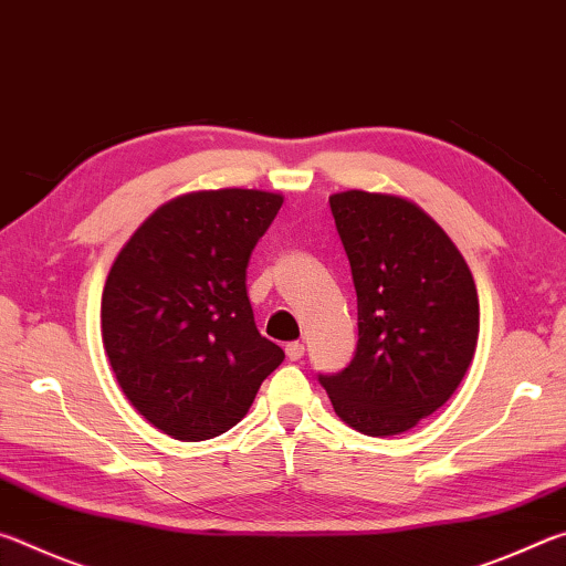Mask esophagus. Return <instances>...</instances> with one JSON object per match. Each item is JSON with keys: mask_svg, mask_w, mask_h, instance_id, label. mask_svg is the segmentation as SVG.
I'll return each instance as SVG.
<instances>
[{"mask_svg": "<svg viewBox=\"0 0 566 566\" xmlns=\"http://www.w3.org/2000/svg\"><path fill=\"white\" fill-rule=\"evenodd\" d=\"M286 357H290V361H300L304 357V344L302 342H290L286 344Z\"/></svg>", "mask_w": 566, "mask_h": 566, "instance_id": "1", "label": "esophagus"}]
</instances>
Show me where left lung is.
Returning <instances> with one entry per match:
<instances>
[{"label":"left lung","instance_id":"obj_1","mask_svg":"<svg viewBox=\"0 0 566 566\" xmlns=\"http://www.w3.org/2000/svg\"><path fill=\"white\" fill-rule=\"evenodd\" d=\"M357 292L359 339L337 375H319L332 407L369 437L407 432L454 395L476 349L472 272L432 217L391 195L329 197Z\"/></svg>","mask_w":566,"mask_h":566}]
</instances>
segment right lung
<instances>
[{"label":"right lung","instance_id":"add662e5","mask_svg":"<svg viewBox=\"0 0 566 566\" xmlns=\"http://www.w3.org/2000/svg\"><path fill=\"white\" fill-rule=\"evenodd\" d=\"M280 207L260 189L177 197L112 264L102 294L112 369L134 409L181 442L232 429L284 359L247 296L249 256Z\"/></svg>","mask_w":566,"mask_h":566}]
</instances>
